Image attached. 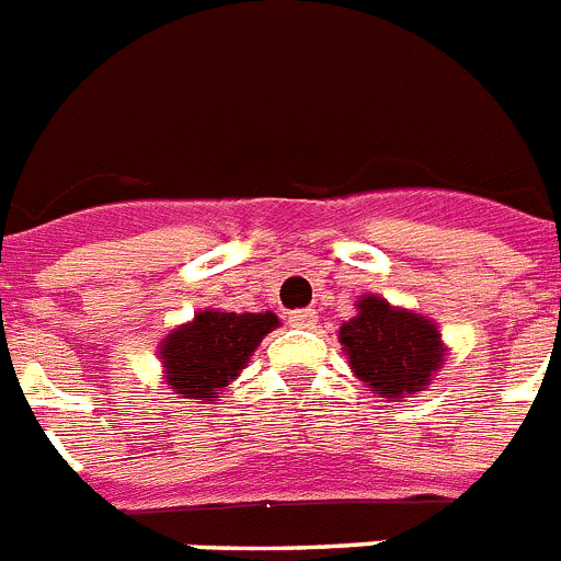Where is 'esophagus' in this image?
<instances>
[{"label": "esophagus", "instance_id": "34e87169", "mask_svg": "<svg viewBox=\"0 0 561 561\" xmlns=\"http://www.w3.org/2000/svg\"><path fill=\"white\" fill-rule=\"evenodd\" d=\"M288 322L294 324V328H313V324H317V310H313V308L290 310Z\"/></svg>", "mask_w": 561, "mask_h": 561}]
</instances>
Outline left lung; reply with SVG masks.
I'll list each match as a JSON object with an SVG mask.
<instances>
[{
	"label": "left lung",
	"instance_id": "left-lung-1",
	"mask_svg": "<svg viewBox=\"0 0 561 561\" xmlns=\"http://www.w3.org/2000/svg\"><path fill=\"white\" fill-rule=\"evenodd\" d=\"M353 374L382 397H404L425 388L442 365L439 331L431 319L390 308L379 296H365L359 313L339 328Z\"/></svg>",
	"mask_w": 561,
	"mask_h": 561
}]
</instances>
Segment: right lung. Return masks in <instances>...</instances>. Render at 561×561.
I'll use <instances>...</instances> for the list:
<instances>
[{"instance_id": "right-lung-1", "label": "right lung", "mask_w": 561, "mask_h": 561, "mask_svg": "<svg viewBox=\"0 0 561 561\" xmlns=\"http://www.w3.org/2000/svg\"><path fill=\"white\" fill-rule=\"evenodd\" d=\"M279 324L267 313L202 310L191 324L164 339L162 362L168 382L185 399H214L216 388L239 376L256 345Z\"/></svg>"}]
</instances>
